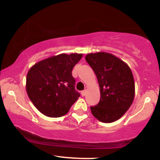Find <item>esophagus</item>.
<instances>
[{
	"mask_svg": "<svg viewBox=\"0 0 160 160\" xmlns=\"http://www.w3.org/2000/svg\"><path fill=\"white\" fill-rule=\"evenodd\" d=\"M86 93H87V91L86 90H83V91H82V95L83 96V97H84V96H85L86 95Z\"/></svg>",
	"mask_w": 160,
	"mask_h": 160,
	"instance_id": "1",
	"label": "esophagus"
}]
</instances>
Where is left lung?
Wrapping results in <instances>:
<instances>
[{
	"instance_id": "1",
	"label": "left lung",
	"mask_w": 160,
	"mask_h": 160,
	"mask_svg": "<svg viewBox=\"0 0 160 160\" xmlns=\"http://www.w3.org/2000/svg\"><path fill=\"white\" fill-rule=\"evenodd\" d=\"M97 76L100 100L90 107L100 122L111 123L120 119L130 108L135 97V82L129 65L108 52L89 53L85 57Z\"/></svg>"
}]
</instances>
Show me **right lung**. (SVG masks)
I'll return each instance as SVG.
<instances>
[{
	"label": "right lung",
	"instance_id": "1",
	"mask_svg": "<svg viewBox=\"0 0 160 160\" xmlns=\"http://www.w3.org/2000/svg\"><path fill=\"white\" fill-rule=\"evenodd\" d=\"M82 56L60 54L39 61L28 71L26 91L32 104L43 115L62 117L80 97L75 90L72 70Z\"/></svg>",
	"mask_w": 160,
	"mask_h": 160
}]
</instances>
